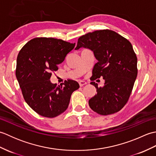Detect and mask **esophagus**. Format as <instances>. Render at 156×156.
I'll use <instances>...</instances> for the list:
<instances>
[{"mask_svg": "<svg viewBox=\"0 0 156 156\" xmlns=\"http://www.w3.org/2000/svg\"><path fill=\"white\" fill-rule=\"evenodd\" d=\"M78 83H79V85H80V87H83V86H84V85H86V84H87V82H86L85 81H83V80H80V81H79Z\"/></svg>", "mask_w": 156, "mask_h": 156, "instance_id": "1", "label": "esophagus"}]
</instances>
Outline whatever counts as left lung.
Masks as SVG:
<instances>
[{
    "label": "left lung",
    "instance_id": "obj_1",
    "mask_svg": "<svg viewBox=\"0 0 156 156\" xmlns=\"http://www.w3.org/2000/svg\"><path fill=\"white\" fill-rule=\"evenodd\" d=\"M81 47L93 51L97 59L90 84L97 94L88 101L92 111L101 115L114 114L123 108L133 90L137 76V58L128 39L111 29H101L80 36L75 49ZM101 77L102 87L94 81Z\"/></svg>",
    "mask_w": 156,
    "mask_h": 156
}]
</instances>
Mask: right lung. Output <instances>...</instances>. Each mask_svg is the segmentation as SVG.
<instances>
[{"label": "right lung", "mask_w": 156, "mask_h": 156, "mask_svg": "<svg viewBox=\"0 0 156 156\" xmlns=\"http://www.w3.org/2000/svg\"><path fill=\"white\" fill-rule=\"evenodd\" d=\"M75 47L60 39L35 37L19 51L16 77L25 102L43 117L54 118L67 109L71 95L80 86L68 79L60 85L52 84V73Z\"/></svg>", "instance_id": "1"}]
</instances>
